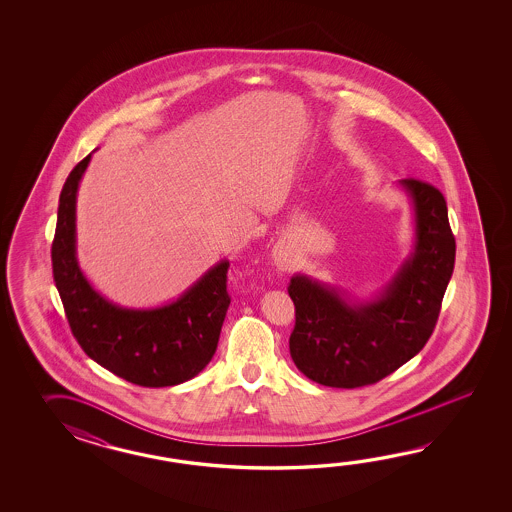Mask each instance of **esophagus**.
Segmentation results:
<instances>
[{
  "label": "esophagus",
  "mask_w": 512,
  "mask_h": 512,
  "mask_svg": "<svg viewBox=\"0 0 512 512\" xmlns=\"http://www.w3.org/2000/svg\"><path fill=\"white\" fill-rule=\"evenodd\" d=\"M272 258H274V265L280 271H289L294 263H296V254H294L293 249L289 245H280L278 249H274Z\"/></svg>",
  "instance_id": "obj_1"
}]
</instances>
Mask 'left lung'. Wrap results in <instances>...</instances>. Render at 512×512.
<instances>
[{"mask_svg": "<svg viewBox=\"0 0 512 512\" xmlns=\"http://www.w3.org/2000/svg\"><path fill=\"white\" fill-rule=\"evenodd\" d=\"M414 210V249L370 300L294 274L289 296L296 322L289 349L307 379L331 388H359L390 375L425 348L446 285L456 240L443 194L419 179H401Z\"/></svg>", "mask_w": 512, "mask_h": 512, "instance_id": "left-lung-1", "label": "left lung"}]
</instances>
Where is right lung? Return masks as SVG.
I'll return each instance as SVG.
<instances>
[{
  "instance_id": "obj_1",
  "label": "right lung",
  "mask_w": 512,
  "mask_h": 512,
  "mask_svg": "<svg viewBox=\"0 0 512 512\" xmlns=\"http://www.w3.org/2000/svg\"><path fill=\"white\" fill-rule=\"evenodd\" d=\"M91 153L71 170L60 194L51 249L56 289L67 322L89 359L146 388L190 381L218 348L229 309V260L210 267L170 304L130 309L95 291L77 258V192Z\"/></svg>"
}]
</instances>
